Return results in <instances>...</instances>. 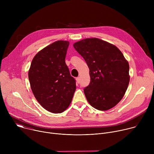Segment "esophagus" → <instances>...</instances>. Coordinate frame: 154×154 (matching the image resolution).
<instances>
[{
  "mask_svg": "<svg viewBox=\"0 0 154 154\" xmlns=\"http://www.w3.org/2000/svg\"><path fill=\"white\" fill-rule=\"evenodd\" d=\"M76 82H77V83H80V77H77L76 78Z\"/></svg>",
  "mask_w": 154,
  "mask_h": 154,
  "instance_id": "esophagus-1",
  "label": "esophagus"
}]
</instances>
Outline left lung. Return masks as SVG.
I'll list each match as a JSON object with an SVG mask.
<instances>
[{
  "instance_id": "8db88e82",
  "label": "left lung",
  "mask_w": 154,
  "mask_h": 154,
  "mask_svg": "<svg viewBox=\"0 0 154 154\" xmlns=\"http://www.w3.org/2000/svg\"><path fill=\"white\" fill-rule=\"evenodd\" d=\"M90 69V83L83 89L90 104L106 111L124 96L130 81L129 64L115 46L98 38H86L74 44Z\"/></svg>"
}]
</instances>
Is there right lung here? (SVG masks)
Here are the masks:
<instances>
[{
    "instance_id": "obj_1",
    "label": "right lung",
    "mask_w": 154,
    "mask_h": 154,
    "mask_svg": "<svg viewBox=\"0 0 154 154\" xmlns=\"http://www.w3.org/2000/svg\"><path fill=\"white\" fill-rule=\"evenodd\" d=\"M69 41H57L40 51L29 71L32 91L39 104L53 113L63 112L76 89L75 80L65 63Z\"/></svg>"
}]
</instances>
